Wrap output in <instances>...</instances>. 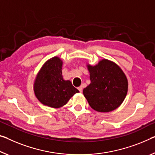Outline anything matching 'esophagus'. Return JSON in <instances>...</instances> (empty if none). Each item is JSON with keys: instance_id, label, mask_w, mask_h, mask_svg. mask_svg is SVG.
<instances>
[{"instance_id": "1", "label": "esophagus", "mask_w": 155, "mask_h": 155, "mask_svg": "<svg viewBox=\"0 0 155 155\" xmlns=\"http://www.w3.org/2000/svg\"><path fill=\"white\" fill-rule=\"evenodd\" d=\"M78 90H79L80 92H82V90H83V87H82V86H80V87H78Z\"/></svg>"}]
</instances>
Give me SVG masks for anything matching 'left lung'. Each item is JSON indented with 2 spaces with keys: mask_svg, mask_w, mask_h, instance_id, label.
Masks as SVG:
<instances>
[{
  "mask_svg": "<svg viewBox=\"0 0 155 155\" xmlns=\"http://www.w3.org/2000/svg\"><path fill=\"white\" fill-rule=\"evenodd\" d=\"M91 83L83 94L92 109L99 112L116 109L124 101L127 92V80L118 66L107 59L97 65L88 66Z\"/></svg>",
  "mask_w": 155,
  "mask_h": 155,
  "instance_id": "left-lung-1",
  "label": "left lung"
}]
</instances>
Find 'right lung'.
I'll return each instance as SVG.
<instances>
[{
	"label": "right lung",
	"instance_id": "right-lung-1",
	"mask_svg": "<svg viewBox=\"0 0 155 155\" xmlns=\"http://www.w3.org/2000/svg\"><path fill=\"white\" fill-rule=\"evenodd\" d=\"M61 67L60 59L58 57L51 58L43 66L35 82V93L38 100L51 107H62L79 92L71 81L63 80Z\"/></svg>",
	"mask_w": 155,
	"mask_h": 155
}]
</instances>
